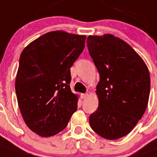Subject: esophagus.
I'll return each instance as SVG.
<instances>
[{
	"mask_svg": "<svg viewBox=\"0 0 157 157\" xmlns=\"http://www.w3.org/2000/svg\"><path fill=\"white\" fill-rule=\"evenodd\" d=\"M87 96H88V93H82L81 94L82 99H86Z\"/></svg>",
	"mask_w": 157,
	"mask_h": 157,
	"instance_id": "1",
	"label": "esophagus"
}]
</instances>
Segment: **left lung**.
Here are the masks:
<instances>
[{"label":"left lung","mask_w":157,"mask_h":157,"mask_svg":"<svg viewBox=\"0 0 157 157\" xmlns=\"http://www.w3.org/2000/svg\"><path fill=\"white\" fill-rule=\"evenodd\" d=\"M87 47L100 74L99 107L90 116L93 131L104 139L125 136L144 114L150 92L149 70L129 44L111 34L90 36Z\"/></svg>","instance_id":"1"}]
</instances>
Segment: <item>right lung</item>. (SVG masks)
I'll return each instance as SVG.
<instances>
[{
    "label": "right lung",
    "mask_w": 157,
    "mask_h": 157,
    "mask_svg": "<svg viewBox=\"0 0 157 157\" xmlns=\"http://www.w3.org/2000/svg\"><path fill=\"white\" fill-rule=\"evenodd\" d=\"M86 36L53 31L30 43L21 52L15 92L23 120L42 137L57 135L78 107L70 89L71 71L85 47Z\"/></svg>",
    "instance_id": "1"
}]
</instances>
